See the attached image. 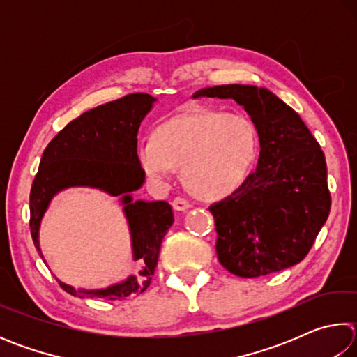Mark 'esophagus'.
Wrapping results in <instances>:
<instances>
[{"instance_id": "esophagus-1", "label": "esophagus", "mask_w": 357, "mask_h": 357, "mask_svg": "<svg viewBox=\"0 0 357 357\" xmlns=\"http://www.w3.org/2000/svg\"><path fill=\"white\" fill-rule=\"evenodd\" d=\"M173 208L176 211H187L190 208V204H189V202L185 200V198L178 197V198H174V200H173Z\"/></svg>"}]
</instances>
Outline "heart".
Wrapping results in <instances>:
<instances>
[{
  "instance_id": "heart-1",
  "label": "heart",
  "mask_w": 357,
  "mask_h": 357,
  "mask_svg": "<svg viewBox=\"0 0 357 357\" xmlns=\"http://www.w3.org/2000/svg\"><path fill=\"white\" fill-rule=\"evenodd\" d=\"M259 153L258 128L245 113L198 108L157 128L138 143L137 157L157 184L183 168L184 183L204 200H222L250 176Z\"/></svg>"
}]
</instances>
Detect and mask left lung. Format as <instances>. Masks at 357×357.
<instances>
[{
  "label": "left lung",
  "instance_id": "left-lung-1",
  "mask_svg": "<svg viewBox=\"0 0 357 357\" xmlns=\"http://www.w3.org/2000/svg\"><path fill=\"white\" fill-rule=\"evenodd\" d=\"M192 98L233 99L259 134L257 170L233 195L209 206L220 264L249 279L298 264L331 209L318 142L299 114L266 88L220 84L198 89Z\"/></svg>",
  "mask_w": 357,
  "mask_h": 357
}]
</instances>
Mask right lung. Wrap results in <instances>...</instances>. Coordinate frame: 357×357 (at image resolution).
<instances>
[{"label": "right lung", "instance_id": "add662e5", "mask_svg": "<svg viewBox=\"0 0 357 357\" xmlns=\"http://www.w3.org/2000/svg\"><path fill=\"white\" fill-rule=\"evenodd\" d=\"M155 98L146 93L124 96L70 121L48 143L29 193V228L36 250H40V223L53 198L70 187H88L118 197L128 222L134 273L105 288H74L61 280L64 291L78 298L123 299L143 293L153 280L162 239L173 225V209L164 200H135L134 192L144 184L137 157V134L153 110Z\"/></svg>", "mask_w": 357, "mask_h": 357}]
</instances>
